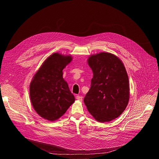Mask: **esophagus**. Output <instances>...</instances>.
<instances>
[{
	"label": "esophagus",
	"mask_w": 159,
	"mask_h": 159,
	"mask_svg": "<svg viewBox=\"0 0 159 159\" xmlns=\"http://www.w3.org/2000/svg\"><path fill=\"white\" fill-rule=\"evenodd\" d=\"M76 99H77V100H79V101H82V97H81V96H76Z\"/></svg>",
	"instance_id": "obj_1"
}]
</instances>
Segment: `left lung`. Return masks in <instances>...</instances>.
Wrapping results in <instances>:
<instances>
[{
	"instance_id": "obj_1",
	"label": "left lung",
	"mask_w": 159,
	"mask_h": 159,
	"mask_svg": "<svg viewBox=\"0 0 159 159\" xmlns=\"http://www.w3.org/2000/svg\"><path fill=\"white\" fill-rule=\"evenodd\" d=\"M87 63L93 77L84 102L96 121H111L120 116L128 104L129 85L126 69L121 60L110 53L90 55Z\"/></svg>"
}]
</instances>
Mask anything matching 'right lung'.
Segmentation results:
<instances>
[{
	"instance_id": "obj_1",
	"label": "right lung",
	"mask_w": 159,
	"mask_h": 159,
	"mask_svg": "<svg viewBox=\"0 0 159 159\" xmlns=\"http://www.w3.org/2000/svg\"><path fill=\"white\" fill-rule=\"evenodd\" d=\"M71 55L55 53L48 57L34 74L30 86L32 106L43 118L53 121L63 116L74 102L63 70L71 62Z\"/></svg>"
}]
</instances>
